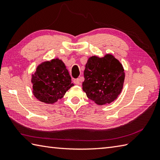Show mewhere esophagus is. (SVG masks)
Instances as JSON below:
<instances>
[{
  "label": "esophagus",
  "mask_w": 160,
  "mask_h": 160,
  "mask_svg": "<svg viewBox=\"0 0 160 160\" xmlns=\"http://www.w3.org/2000/svg\"><path fill=\"white\" fill-rule=\"evenodd\" d=\"M73 83L77 84V85H79V84H80L79 78H76V79H74V80H73Z\"/></svg>",
  "instance_id": "esophagus-1"
}]
</instances>
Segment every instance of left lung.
Wrapping results in <instances>:
<instances>
[{
  "label": "left lung",
  "instance_id": "obj_1",
  "mask_svg": "<svg viewBox=\"0 0 160 160\" xmlns=\"http://www.w3.org/2000/svg\"><path fill=\"white\" fill-rule=\"evenodd\" d=\"M82 89L98 104H110L121 93L124 81L122 64L108 54L103 58L92 56L84 71Z\"/></svg>",
  "mask_w": 160,
  "mask_h": 160
}]
</instances>
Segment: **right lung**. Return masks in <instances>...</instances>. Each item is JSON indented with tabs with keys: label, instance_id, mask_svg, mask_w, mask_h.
<instances>
[{
	"label": "right lung",
	"instance_id": "add662e5",
	"mask_svg": "<svg viewBox=\"0 0 160 160\" xmlns=\"http://www.w3.org/2000/svg\"><path fill=\"white\" fill-rule=\"evenodd\" d=\"M34 96L47 104H53L63 98L73 84L62 60L53 59L37 67L32 78Z\"/></svg>",
	"mask_w": 160,
	"mask_h": 160
}]
</instances>
